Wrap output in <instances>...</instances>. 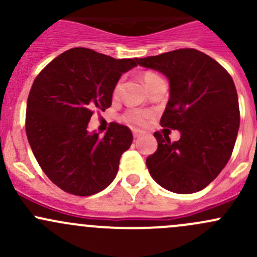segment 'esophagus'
<instances>
[{
  "instance_id": "obj_1",
  "label": "esophagus",
  "mask_w": 257,
  "mask_h": 257,
  "mask_svg": "<svg viewBox=\"0 0 257 257\" xmlns=\"http://www.w3.org/2000/svg\"><path fill=\"white\" fill-rule=\"evenodd\" d=\"M142 136V132L141 131H133V137L134 138H139V137Z\"/></svg>"
}]
</instances>
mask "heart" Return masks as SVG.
<instances>
[{
  "mask_svg": "<svg viewBox=\"0 0 257 257\" xmlns=\"http://www.w3.org/2000/svg\"><path fill=\"white\" fill-rule=\"evenodd\" d=\"M160 79V77L158 74L153 73V72H144L142 74V82L144 83V85L148 88L155 82V80ZM121 85H123V79H119L118 82L115 83L113 88V98L116 99L120 94V90H121ZM150 116V114L148 112H144V110H139V109H132L128 110L125 114H124L123 119L126 121V123H131V124H138V125H143L145 124V121L148 120V118Z\"/></svg>",
  "mask_w": 257,
  "mask_h": 257,
  "instance_id": "1",
  "label": "heart"
}]
</instances>
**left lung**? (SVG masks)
<instances>
[{
    "label": "left lung",
    "mask_w": 257,
    "mask_h": 257,
    "mask_svg": "<svg viewBox=\"0 0 257 257\" xmlns=\"http://www.w3.org/2000/svg\"><path fill=\"white\" fill-rule=\"evenodd\" d=\"M137 62L169 79L160 124L180 132L178 142L155 132L158 149L147 158L150 175L173 193L203 190L227 164L236 142L240 110L234 80L215 59L194 48Z\"/></svg>",
    "instance_id": "obj_1"
}]
</instances>
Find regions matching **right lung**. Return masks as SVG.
I'll return each instance as SVG.
<instances>
[{
	"label": "right lung",
	"mask_w": 257,
	"mask_h": 257,
	"mask_svg": "<svg viewBox=\"0 0 257 257\" xmlns=\"http://www.w3.org/2000/svg\"><path fill=\"white\" fill-rule=\"evenodd\" d=\"M138 64L89 48H72L49 62L36 77L27 99L26 134L49 180L62 190L89 196L115 178L121 154L133 136L112 123L107 133L88 132L93 112L112 104L115 83Z\"/></svg>",
	"instance_id": "right-lung-1"
}]
</instances>
